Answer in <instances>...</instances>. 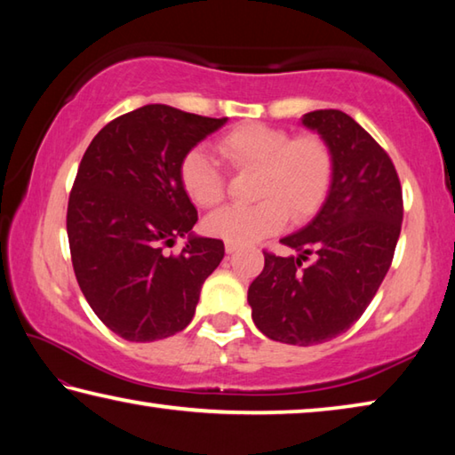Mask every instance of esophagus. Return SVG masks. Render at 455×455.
I'll return each mask as SVG.
<instances>
[{
	"mask_svg": "<svg viewBox=\"0 0 455 455\" xmlns=\"http://www.w3.org/2000/svg\"><path fill=\"white\" fill-rule=\"evenodd\" d=\"M225 246H227V252H228V255H233V252H235V251H238V246H241V244H236V243H227Z\"/></svg>",
	"mask_w": 455,
	"mask_h": 455,
	"instance_id": "obj_1",
	"label": "esophagus"
}]
</instances>
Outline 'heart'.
Returning a JSON list of instances; mask_svg holds the SVG:
<instances>
[{
	"label": "heart",
	"mask_w": 455,
	"mask_h": 455,
	"mask_svg": "<svg viewBox=\"0 0 455 455\" xmlns=\"http://www.w3.org/2000/svg\"><path fill=\"white\" fill-rule=\"evenodd\" d=\"M217 150L235 172H255V204L227 206L204 220V230L227 243H255L279 233L291 217L303 222L317 212L335 179V154L317 132L244 122L217 140ZM182 190L200 209H212L227 195L225 174L203 148L184 154L179 166Z\"/></svg>",
	"instance_id": "b5f03b06"
}]
</instances>
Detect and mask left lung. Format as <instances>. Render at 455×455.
Instances as JSON below:
<instances>
[{
	"label": "left lung",
	"mask_w": 455,
	"mask_h": 455,
	"mask_svg": "<svg viewBox=\"0 0 455 455\" xmlns=\"http://www.w3.org/2000/svg\"><path fill=\"white\" fill-rule=\"evenodd\" d=\"M303 124L333 148V187L309 225L281 238L301 255L263 251L249 305L260 333L309 347L345 333L373 301L402 233L403 196L389 154L347 114L315 110Z\"/></svg>",
	"instance_id": "8db88e82"
}]
</instances>
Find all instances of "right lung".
<instances>
[{
  "label": "right lung",
  "instance_id": "add662e5",
  "mask_svg": "<svg viewBox=\"0 0 455 455\" xmlns=\"http://www.w3.org/2000/svg\"><path fill=\"white\" fill-rule=\"evenodd\" d=\"M225 122L148 104L108 122L84 152L66 214L72 265L92 311L122 339L182 331L225 257L220 238L203 236L164 252L198 220L180 160Z\"/></svg>",
  "mask_w": 455,
  "mask_h": 455
}]
</instances>
